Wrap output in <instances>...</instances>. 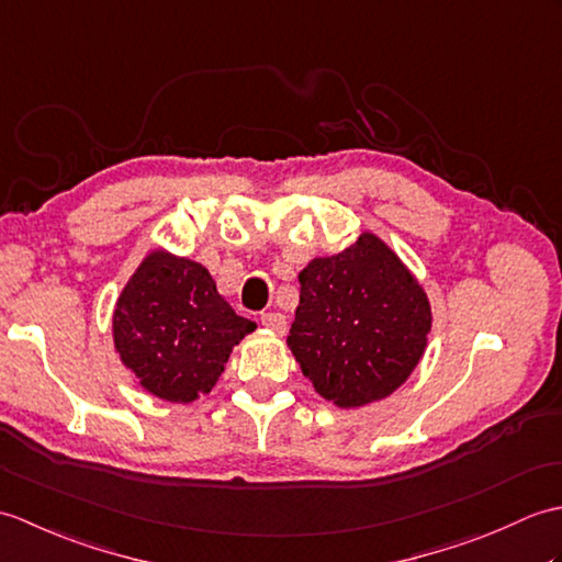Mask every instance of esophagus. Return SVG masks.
I'll return each mask as SVG.
<instances>
[{"mask_svg":"<svg viewBox=\"0 0 562 562\" xmlns=\"http://www.w3.org/2000/svg\"><path fill=\"white\" fill-rule=\"evenodd\" d=\"M260 324L266 326L268 330L278 333V336H282L284 330H288V318H284L282 314L278 312H268V314H260Z\"/></svg>","mask_w":562,"mask_h":562,"instance_id":"obj_1","label":"esophagus"}]
</instances>
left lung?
Instances as JSON below:
<instances>
[{
	"instance_id": "left-lung-1",
	"label": "left lung",
	"mask_w": 562,
	"mask_h": 562,
	"mask_svg": "<svg viewBox=\"0 0 562 562\" xmlns=\"http://www.w3.org/2000/svg\"><path fill=\"white\" fill-rule=\"evenodd\" d=\"M288 345L316 393L338 408L391 396L420 362L432 328L427 294L403 260L364 232L300 272Z\"/></svg>"
}]
</instances>
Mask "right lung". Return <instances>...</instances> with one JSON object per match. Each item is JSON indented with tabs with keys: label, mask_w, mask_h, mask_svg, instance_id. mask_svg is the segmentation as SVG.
<instances>
[{
	"label": "right lung",
	"mask_w": 562,
	"mask_h": 562,
	"mask_svg": "<svg viewBox=\"0 0 562 562\" xmlns=\"http://www.w3.org/2000/svg\"><path fill=\"white\" fill-rule=\"evenodd\" d=\"M256 330L217 292L205 266L151 250L127 280L113 312L123 364L151 396L193 403L217 384L234 345Z\"/></svg>",
	"instance_id": "right-lung-1"
}]
</instances>
